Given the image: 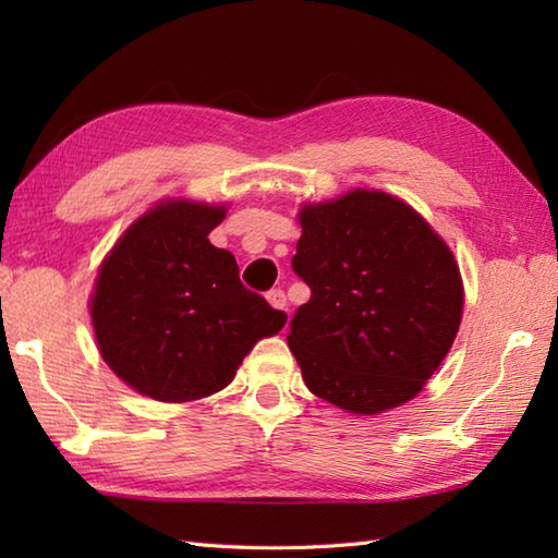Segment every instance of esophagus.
Here are the masks:
<instances>
[{
    "mask_svg": "<svg viewBox=\"0 0 558 558\" xmlns=\"http://www.w3.org/2000/svg\"><path fill=\"white\" fill-rule=\"evenodd\" d=\"M266 300H268V304L272 306V310H286L288 312V298H286V292L282 290H270L268 294H266Z\"/></svg>",
    "mask_w": 558,
    "mask_h": 558,
    "instance_id": "1",
    "label": "esophagus"
}]
</instances>
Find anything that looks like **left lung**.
<instances>
[{
	"mask_svg": "<svg viewBox=\"0 0 558 558\" xmlns=\"http://www.w3.org/2000/svg\"><path fill=\"white\" fill-rule=\"evenodd\" d=\"M300 222L292 268L312 298L288 345L306 388L352 414L412 400L460 326L453 252L405 201L369 189L306 204Z\"/></svg>",
	"mask_w": 558,
	"mask_h": 558,
	"instance_id": "8db88e82",
	"label": "left lung"
}]
</instances>
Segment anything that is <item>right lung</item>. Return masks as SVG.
<instances>
[{"label": "right lung", "instance_id": "obj_1", "mask_svg": "<svg viewBox=\"0 0 558 558\" xmlns=\"http://www.w3.org/2000/svg\"><path fill=\"white\" fill-rule=\"evenodd\" d=\"M225 206L160 201L102 260L90 298L102 360L126 386L189 402L228 386L288 314L246 290L234 256L208 242Z\"/></svg>", "mask_w": 558, "mask_h": 558}]
</instances>
